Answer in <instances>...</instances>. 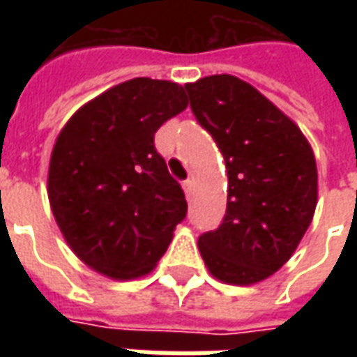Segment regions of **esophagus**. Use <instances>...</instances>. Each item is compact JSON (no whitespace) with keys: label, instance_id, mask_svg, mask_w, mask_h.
<instances>
[{"label":"esophagus","instance_id":"esophagus-1","mask_svg":"<svg viewBox=\"0 0 357 357\" xmlns=\"http://www.w3.org/2000/svg\"><path fill=\"white\" fill-rule=\"evenodd\" d=\"M193 189H195V181L191 178L185 179L183 181V191H185V197L187 199H191V195H193Z\"/></svg>","mask_w":357,"mask_h":357}]
</instances>
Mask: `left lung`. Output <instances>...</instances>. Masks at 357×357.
<instances>
[{
  "label": "left lung",
  "instance_id": "obj_1",
  "mask_svg": "<svg viewBox=\"0 0 357 357\" xmlns=\"http://www.w3.org/2000/svg\"><path fill=\"white\" fill-rule=\"evenodd\" d=\"M185 91L227 168V208L218 229L199 237L202 260L224 283L264 281L291 258L312 224V147L291 118L235 76H206L185 84Z\"/></svg>",
  "mask_w": 357,
  "mask_h": 357
}]
</instances>
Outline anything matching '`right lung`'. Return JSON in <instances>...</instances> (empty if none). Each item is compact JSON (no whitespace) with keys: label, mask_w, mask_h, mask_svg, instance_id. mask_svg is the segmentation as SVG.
Masks as SVG:
<instances>
[{"label":"right lung","mask_w":357,"mask_h":357,"mask_svg":"<svg viewBox=\"0 0 357 357\" xmlns=\"http://www.w3.org/2000/svg\"><path fill=\"white\" fill-rule=\"evenodd\" d=\"M185 107L176 82L133 78L84 105L59 133L47 178L51 210L89 268L133 279L166 252L187 201L155 133Z\"/></svg>","instance_id":"1"}]
</instances>
